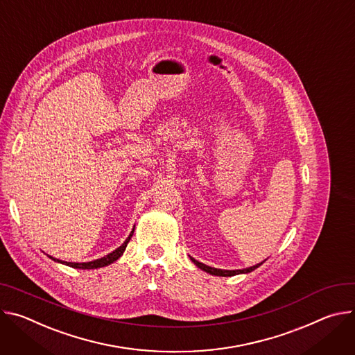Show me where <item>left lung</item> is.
I'll return each instance as SVG.
<instances>
[{
  "label": "left lung",
  "mask_w": 355,
  "mask_h": 355,
  "mask_svg": "<svg viewBox=\"0 0 355 355\" xmlns=\"http://www.w3.org/2000/svg\"><path fill=\"white\" fill-rule=\"evenodd\" d=\"M191 261H193V263L198 266V268H200V269H203L205 272H207V273H210V275H216V277H234V275H239V273H248V272H252L254 269H257L258 266H261L262 265V262H265V261H262L261 263H257V265H254V266H250V268H245V269H237V270H225V269H217V268H211V266H207V265H205V263H202V262H199V261H196V259H193V258H190Z\"/></svg>",
  "instance_id": "left-lung-1"
}]
</instances>
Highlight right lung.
<instances>
[{
	"label": "right lung",
	"instance_id": "right-lung-1",
	"mask_svg": "<svg viewBox=\"0 0 355 355\" xmlns=\"http://www.w3.org/2000/svg\"><path fill=\"white\" fill-rule=\"evenodd\" d=\"M132 234H134V230L131 231L130 237L124 241V244H123L121 247H118V248L114 250L111 254H108V255H105V257H103V258H100V259L92 261V262H64V261L62 262V261H59V259H56V258H53V257H49V258H52L55 262H60V263H64V265L71 266V268H76V269H97V268H103V266H107V265L115 262L118 258H120V257L124 254V251H125V248H127V245H128V243H130V240H131V237H132Z\"/></svg>",
	"mask_w": 355,
	"mask_h": 355
}]
</instances>
